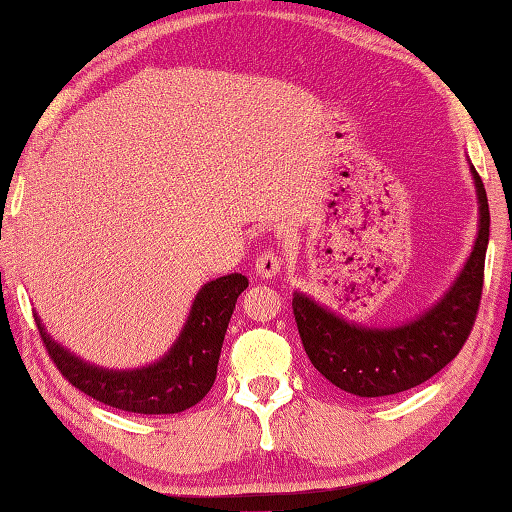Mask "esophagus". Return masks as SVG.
<instances>
[{
  "instance_id": "obj_1",
  "label": "esophagus",
  "mask_w": 512,
  "mask_h": 512,
  "mask_svg": "<svg viewBox=\"0 0 512 512\" xmlns=\"http://www.w3.org/2000/svg\"><path fill=\"white\" fill-rule=\"evenodd\" d=\"M282 264H284V259L280 253H275V250H264V253L255 259V268L262 277L277 275L280 273Z\"/></svg>"
}]
</instances>
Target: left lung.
Listing matches in <instances>:
<instances>
[{"instance_id":"8db88e82","label":"left lung","mask_w":512,"mask_h":512,"mask_svg":"<svg viewBox=\"0 0 512 512\" xmlns=\"http://www.w3.org/2000/svg\"><path fill=\"white\" fill-rule=\"evenodd\" d=\"M472 176L481 205L479 237L454 287L427 314L402 327L370 329L345 323L302 293L293 296L302 348L336 388L359 397L404 393L431 379L461 352L479 314L490 237L488 196L474 167Z\"/></svg>"}]
</instances>
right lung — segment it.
I'll list each match as a JSON object with an SVG mask.
<instances>
[{"label":"right lung","instance_id":"right-lung-1","mask_svg":"<svg viewBox=\"0 0 512 512\" xmlns=\"http://www.w3.org/2000/svg\"><path fill=\"white\" fill-rule=\"evenodd\" d=\"M246 287L248 280L241 273L207 282L194 300L183 334L167 357L149 368L131 372L88 366L51 341L40 320L36 323L49 359L54 361L60 375L81 393L119 411L169 415L187 411L210 393L225 329H228L237 298Z\"/></svg>","mask_w":512,"mask_h":512}]
</instances>
